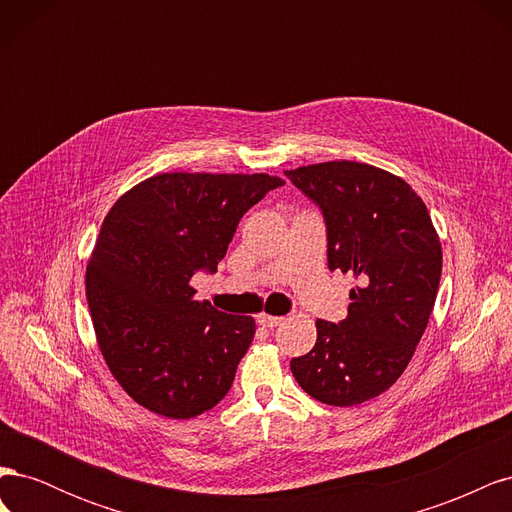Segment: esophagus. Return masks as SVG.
I'll use <instances>...</instances> for the list:
<instances>
[{
    "label": "esophagus",
    "instance_id": "34e87169",
    "mask_svg": "<svg viewBox=\"0 0 512 512\" xmlns=\"http://www.w3.org/2000/svg\"><path fill=\"white\" fill-rule=\"evenodd\" d=\"M256 322L262 324V327H271L273 329V327H277V324L282 322V318L280 316H271V314H258Z\"/></svg>",
    "mask_w": 512,
    "mask_h": 512
}]
</instances>
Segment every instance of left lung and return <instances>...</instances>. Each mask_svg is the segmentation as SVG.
<instances>
[{
  "label": "left lung",
  "instance_id": "obj_1",
  "mask_svg": "<svg viewBox=\"0 0 512 512\" xmlns=\"http://www.w3.org/2000/svg\"><path fill=\"white\" fill-rule=\"evenodd\" d=\"M320 209L331 271L350 273L348 318L316 320V346L290 361L301 389L348 408L374 399L404 374L431 316L442 247L421 196L382 168L322 162L286 170Z\"/></svg>",
  "mask_w": 512,
  "mask_h": 512
}]
</instances>
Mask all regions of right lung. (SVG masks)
I'll return each mask as SVG.
<instances>
[{"mask_svg":"<svg viewBox=\"0 0 512 512\" xmlns=\"http://www.w3.org/2000/svg\"><path fill=\"white\" fill-rule=\"evenodd\" d=\"M284 181L164 173L134 185L102 222L87 265L98 346L136 404L192 418L230 391L256 322L196 301V271H218L239 220Z\"/></svg>","mask_w":512,"mask_h":512,"instance_id":"add662e5","label":"right lung"}]
</instances>
